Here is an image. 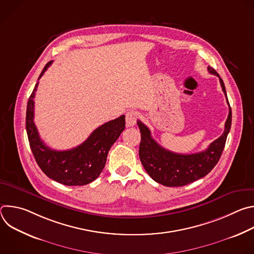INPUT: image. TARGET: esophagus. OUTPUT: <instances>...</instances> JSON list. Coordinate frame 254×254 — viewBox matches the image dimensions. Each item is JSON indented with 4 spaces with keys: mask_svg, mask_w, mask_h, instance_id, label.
<instances>
[{
    "mask_svg": "<svg viewBox=\"0 0 254 254\" xmlns=\"http://www.w3.org/2000/svg\"><path fill=\"white\" fill-rule=\"evenodd\" d=\"M136 119H137V113L134 111H129L127 113L126 115V123H127V127H133L136 123Z\"/></svg>",
    "mask_w": 254,
    "mask_h": 254,
    "instance_id": "1",
    "label": "esophagus"
}]
</instances>
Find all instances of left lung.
I'll use <instances>...</instances> for the list:
<instances>
[{"label": "left lung", "instance_id": "8db88e82", "mask_svg": "<svg viewBox=\"0 0 254 254\" xmlns=\"http://www.w3.org/2000/svg\"><path fill=\"white\" fill-rule=\"evenodd\" d=\"M208 71L219 77L222 90L229 105V114L225 123L224 132L212 141L205 151L189 155L168 151L152 137L149 127L137 121L141 136L138 151L140 162L150 177L159 184L167 187L188 185L209 174L221 157L231 127L232 113L223 80L212 67L208 66Z\"/></svg>", "mask_w": 254, "mask_h": 254}]
</instances>
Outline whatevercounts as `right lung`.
<instances>
[{"instance_id": "obj_1", "label": "right lung", "mask_w": 254, "mask_h": 254, "mask_svg": "<svg viewBox=\"0 0 254 254\" xmlns=\"http://www.w3.org/2000/svg\"><path fill=\"white\" fill-rule=\"evenodd\" d=\"M52 64L49 61L38 78ZM39 82L36 83L27 103L26 129L31 151L43 173L50 179L66 186H83L91 183L102 172L108 151L126 127L122 116L97 127L78 147L67 151H56L47 147L40 138L34 124V97Z\"/></svg>"}]
</instances>
